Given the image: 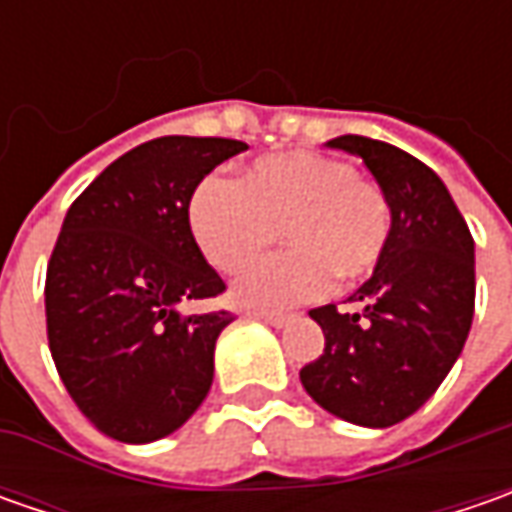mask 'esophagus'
Returning <instances> with one entry per match:
<instances>
[{
    "mask_svg": "<svg viewBox=\"0 0 512 512\" xmlns=\"http://www.w3.org/2000/svg\"><path fill=\"white\" fill-rule=\"evenodd\" d=\"M250 316H253V319H262V322H267V325H273V327H282L290 322V316H287V313H267V310H253Z\"/></svg>",
    "mask_w": 512,
    "mask_h": 512,
    "instance_id": "esophagus-1",
    "label": "esophagus"
}]
</instances>
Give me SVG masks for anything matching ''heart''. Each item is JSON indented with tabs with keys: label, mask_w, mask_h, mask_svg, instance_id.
<instances>
[{
	"label": "heart",
	"mask_w": 512,
	"mask_h": 512,
	"mask_svg": "<svg viewBox=\"0 0 512 512\" xmlns=\"http://www.w3.org/2000/svg\"><path fill=\"white\" fill-rule=\"evenodd\" d=\"M187 219L213 267L236 273L279 230L290 250L250 265L233 282V302L290 307L322 296L333 276L350 285L370 276L390 239V202L353 162L325 153L259 159L245 182L207 176L190 196Z\"/></svg>",
	"instance_id": "heart-1"
}]
</instances>
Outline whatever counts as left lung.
<instances>
[{
    "instance_id": "1",
    "label": "left lung",
    "mask_w": 512,
    "mask_h": 512,
    "mask_svg": "<svg viewBox=\"0 0 512 512\" xmlns=\"http://www.w3.org/2000/svg\"><path fill=\"white\" fill-rule=\"evenodd\" d=\"M327 148L359 156L390 202L382 262L347 302L310 310L325 350L299 370L307 396L362 427L413 416L462 353L476 307V253L444 182L416 156L367 136Z\"/></svg>"
}]
</instances>
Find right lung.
<instances>
[{
	"label": "right lung",
	"instance_id": "obj_1",
	"mask_svg": "<svg viewBox=\"0 0 512 512\" xmlns=\"http://www.w3.org/2000/svg\"><path fill=\"white\" fill-rule=\"evenodd\" d=\"M247 150L216 136H162L128 150L70 205L48 262V344L70 399L116 442L165 439L213 384L233 316L185 313L225 290L193 239L190 196Z\"/></svg>",
	"mask_w": 512,
	"mask_h": 512
}]
</instances>
